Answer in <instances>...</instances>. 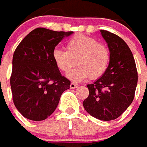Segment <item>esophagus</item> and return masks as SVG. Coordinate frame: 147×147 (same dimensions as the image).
<instances>
[{
  "instance_id": "esophagus-1",
  "label": "esophagus",
  "mask_w": 147,
  "mask_h": 147,
  "mask_svg": "<svg viewBox=\"0 0 147 147\" xmlns=\"http://www.w3.org/2000/svg\"><path fill=\"white\" fill-rule=\"evenodd\" d=\"M78 86H79V85L76 84V83H74V82H71L70 84L71 89H75V88H77Z\"/></svg>"
}]
</instances>
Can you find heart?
<instances>
[{
	"label": "heart",
	"instance_id": "obj_1",
	"mask_svg": "<svg viewBox=\"0 0 147 147\" xmlns=\"http://www.w3.org/2000/svg\"><path fill=\"white\" fill-rule=\"evenodd\" d=\"M53 60L57 69L67 73L68 79L78 82L90 76L92 79H98L107 71L111 59L108 47L104 43H98L94 38L84 35H76L66 43V51L55 49Z\"/></svg>",
	"mask_w": 147,
	"mask_h": 147
}]
</instances>
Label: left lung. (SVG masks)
Returning a JSON list of instances; mask_svg holds the SVG:
<instances>
[{
    "mask_svg": "<svg viewBox=\"0 0 147 147\" xmlns=\"http://www.w3.org/2000/svg\"><path fill=\"white\" fill-rule=\"evenodd\" d=\"M100 32L109 48V65L100 78L87 85L90 93L82 104L91 116L101 121H111L122 115L131 104L138 73L127 43L108 31L100 30Z\"/></svg>",
    "mask_w": 147,
    "mask_h": 147,
    "instance_id": "8db88e82",
    "label": "left lung"
}]
</instances>
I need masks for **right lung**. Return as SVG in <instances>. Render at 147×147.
<instances>
[{"label":"right lung","mask_w":147,"mask_h":147,"mask_svg":"<svg viewBox=\"0 0 147 147\" xmlns=\"http://www.w3.org/2000/svg\"><path fill=\"white\" fill-rule=\"evenodd\" d=\"M73 32L37 28L29 32L13 54L10 79L14 104L25 118L45 120L57 108L71 82L62 76L53 60L55 47Z\"/></svg>","instance_id":"obj_1"}]
</instances>
